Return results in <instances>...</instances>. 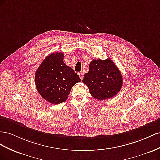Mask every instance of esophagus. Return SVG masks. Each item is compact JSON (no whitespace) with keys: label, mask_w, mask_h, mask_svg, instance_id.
Masks as SVG:
<instances>
[{"label":"esophagus","mask_w":160,"mask_h":160,"mask_svg":"<svg viewBox=\"0 0 160 160\" xmlns=\"http://www.w3.org/2000/svg\"><path fill=\"white\" fill-rule=\"evenodd\" d=\"M78 75H79V76H80V79L81 80H82V78H83V77H84V74H83V72H79L78 73Z\"/></svg>","instance_id":"obj_1"}]
</instances>
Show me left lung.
I'll list each match as a JSON object with an SVG mask.
<instances>
[{"label":"left lung","instance_id":"8db88e82","mask_svg":"<svg viewBox=\"0 0 160 160\" xmlns=\"http://www.w3.org/2000/svg\"><path fill=\"white\" fill-rule=\"evenodd\" d=\"M83 83L87 85L90 94L99 100L111 98L119 92L122 86V76L111 60H93L90 63Z\"/></svg>","mask_w":160,"mask_h":160}]
</instances>
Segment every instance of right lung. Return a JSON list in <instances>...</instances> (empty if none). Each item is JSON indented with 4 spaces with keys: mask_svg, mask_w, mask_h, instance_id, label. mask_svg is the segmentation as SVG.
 <instances>
[{
    "mask_svg": "<svg viewBox=\"0 0 160 160\" xmlns=\"http://www.w3.org/2000/svg\"><path fill=\"white\" fill-rule=\"evenodd\" d=\"M61 52L48 55L35 73V86L38 92L51 104L64 102L72 86L81 82L72 68L65 64Z\"/></svg>",
    "mask_w": 160,
    "mask_h": 160,
    "instance_id": "right-lung-1",
    "label": "right lung"
}]
</instances>
